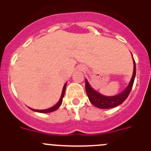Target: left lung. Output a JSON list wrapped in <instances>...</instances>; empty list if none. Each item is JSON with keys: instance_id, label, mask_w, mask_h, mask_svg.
Masks as SVG:
<instances>
[{"instance_id": "left-lung-1", "label": "left lung", "mask_w": 151, "mask_h": 151, "mask_svg": "<svg viewBox=\"0 0 151 151\" xmlns=\"http://www.w3.org/2000/svg\"><path fill=\"white\" fill-rule=\"evenodd\" d=\"M135 74L136 66L135 61L134 60V71H133L132 77V79H131L128 87L120 94L115 96H111V97L102 95L100 93L96 91L94 89L91 87L88 82L85 79V90H86V93H87L89 101L94 106L101 108V109H110V108L116 107V106L120 105L126 100L129 94H130L131 90L132 88L134 78H135Z\"/></svg>"}]
</instances>
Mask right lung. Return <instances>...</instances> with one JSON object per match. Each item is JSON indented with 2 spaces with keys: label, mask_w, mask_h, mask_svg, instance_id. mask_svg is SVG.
I'll return each mask as SVG.
<instances>
[{
  "label": "right lung",
  "mask_w": 151,
  "mask_h": 151,
  "mask_svg": "<svg viewBox=\"0 0 151 151\" xmlns=\"http://www.w3.org/2000/svg\"><path fill=\"white\" fill-rule=\"evenodd\" d=\"M66 84H65L63 86V91H62V94H61V97H60V101L57 102V104L56 105H54V106H52V107L48 108V109H46V110H34V109H32L30 108L31 110H33V111H35V112H38V113H50V112H53L54 110H57L58 108L60 106L61 104H62V101H63V97H64V94H65V90H66Z\"/></svg>",
  "instance_id": "obj_1"
}]
</instances>
